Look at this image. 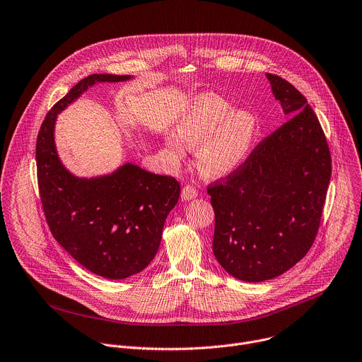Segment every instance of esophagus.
<instances>
[{
  "mask_svg": "<svg viewBox=\"0 0 362 362\" xmlns=\"http://www.w3.org/2000/svg\"><path fill=\"white\" fill-rule=\"evenodd\" d=\"M197 197V190L193 186H185L182 189V199L183 200H190V199H196Z\"/></svg>",
  "mask_w": 362,
  "mask_h": 362,
  "instance_id": "obj_1",
  "label": "esophagus"
}]
</instances>
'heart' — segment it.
<instances>
[{"instance_id": "b5f03b06", "label": "heart", "mask_w": 362, "mask_h": 362, "mask_svg": "<svg viewBox=\"0 0 362 362\" xmlns=\"http://www.w3.org/2000/svg\"><path fill=\"white\" fill-rule=\"evenodd\" d=\"M259 120L247 109L234 106L217 93H202L186 107L177 132H168L165 144L175 158L196 149V166L206 177H221L242 166L253 152Z\"/></svg>"}]
</instances>
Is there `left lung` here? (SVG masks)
<instances>
[{"instance_id": "obj_1", "label": "left lung", "mask_w": 362, "mask_h": 362, "mask_svg": "<svg viewBox=\"0 0 362 362\" xmlns=\"http://www.w3.org/2000/svg\"><path fill=\"white\" fill-rule=\"evenodd\" d=\"M290 117L224 180L209 185L213 253L233 277L262 283L298 263L313 246L331 177V155L307 99L266 74Z\"/></svg>"}]
</instances>
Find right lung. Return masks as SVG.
Instances as JSON below:
<instances>
[{
  "mask_svg": "<svg viewBox=\"0 0 362 362\" xmlns=\"http://www.w3.org/2000/svg\"><path fill=\"white\" fill-rule=\"evenodd\" d=\"M131 78L93 74L81 79L47 113L35 151L40 196L52 235L81 266L110 280L138 274L153 260L180 185L134 163L105 176L78 177L59 160L54 129L58 113L89 86Z\"/></svg>",
  "mask_w": 362,
  "mask_h": 362,
  "instance_id": "obj_1",
  "label": "right lung"
}]
</instances>
